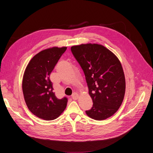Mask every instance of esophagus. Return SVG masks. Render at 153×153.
<instances>
[{"label":"esophagus","mask_w":153,"mask_h":153,"mask_svg":"<svg viewBox=\"0 0 153 153\" xmlns=\"http://www.w3.org/2000/svg\"><path fill=\"white\" fill-rule=\"evenodd\" d=\"M78 97H79V94H78V93H76V92H74V93L71 95V98L73 100H77L78 98Z\"/></svg>","instance_id":"obj_1"}]
</instances>
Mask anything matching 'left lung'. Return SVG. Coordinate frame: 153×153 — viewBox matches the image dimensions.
I'll list each match as a JSON object with an SVG mask.
<instances>
[{
  "instance_id": "1",
  "label": "left lung",
  "mask_w": 153,
  "mask_h": 153,
  "mask_svg": "<svg viewBox=\"0 0 153 153\" xmlns=\"http://www.w3.org/2000/svg\"><path fill=\"white\" fill-rule=\"evenodd\" d=\"M71 50L84 72L93 102L86 114L97 121L112 116L121 106L126 89L121 62L114 53L99 44L73 46Z\"/></svg>"
}]
</instances>
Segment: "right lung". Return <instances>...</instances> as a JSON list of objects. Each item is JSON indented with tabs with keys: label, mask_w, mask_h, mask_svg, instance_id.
Instances as JSON below:
<instances>
[{
	"label": "right lung",
	"mask_w": 153,
	"mask_h": 153,
	"mask_svg": "<svg viewBox=\"0 0 153 153\" xmlns=\"http://www.w3.org/2000/svg\"><path fill=\"white\" fill-rule=\"evenodd\" d=\"M67 47H54L35 55L25 68L22 91L29 110L36 117L46 121L57 119L65 110L68 99H59L50 80L51 72Z\"/></svg>",
	"instance_id": "obj_1"
}]
</instances>
